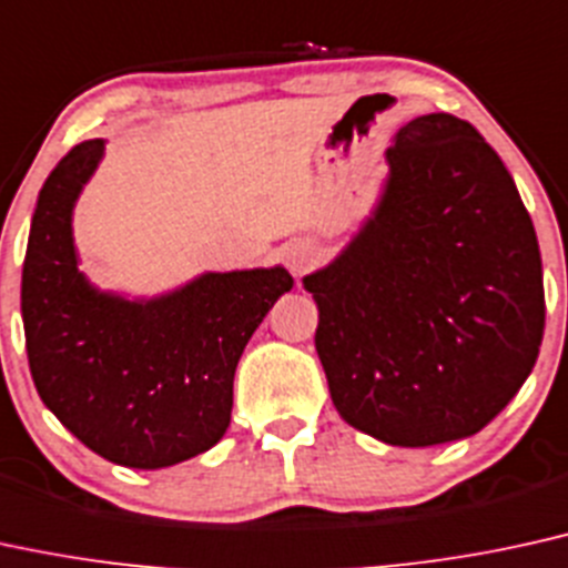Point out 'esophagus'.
I'll list each match as a JSON object with an SVG mask.
<instances>
[{
	"instance_id": "1",
	"label": "esophagus",
	"mask_w": 568,
	"mask_h": 568,
	"mask_svg": "<svg viewBox=\"0 0 568 568\" xmlns=\"http://www.w3.org/2000/svg\"><path fill=\"white\" fill-rule=\"evenodd\" d=\"M314 262V254L310 245H291L288 251H285V264H288V270L293 275H302L306 272Z\"/></svg>"
}]
</instances>
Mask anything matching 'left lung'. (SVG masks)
Returning a JSON list of instances; mask_svg holds the SVG:
<instances>
[{"label": "left lung", "mask_w": 568, "mask_h": 568, "mask_svg": "<svg viewBox=\"0 0 568 568\" xmlns=\"http://www.w3.org/2000/svg\"><path fill=\"white\" fill-rule=\"evenodd\" d=\"M386 159L375 216L304 288L341 418L432 447L481 432L524 386L545 333L542 258L508 169L468 121L418 115Z\"/></svg>", "instance_id": "8db88e82"}]
</instances>
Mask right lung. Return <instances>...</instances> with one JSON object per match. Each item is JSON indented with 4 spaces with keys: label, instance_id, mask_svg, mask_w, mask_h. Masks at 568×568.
Instances as JSON below:
<instances>
[{
    "label": "right lung",
    "instance_id": "add662e5",
    "mask_svg": "<svg viewBox=\"0 0 568 568\" xmlns=\"http://www.w3.org/2000/svg\"><path fill=\"white\" fill-rule=\"evenodd\" d=\"M100 155V140L73 148L33 211L20 285L31 378L92 453L166 468L227 432L237 359L293 277L283 266L211 272L148 304L98 293L77 270L71 211Z\"/></svg>",
    "mask_w": 568,
    "mask_h": 568
}]
</instances>
